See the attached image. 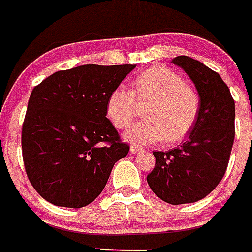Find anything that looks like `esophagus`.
<instances>
[{"mask_svg": "<svg viewBox=\"0 0 252 252\" xmlns=\"http://www.w3.org/2000/svg\"><path fill=\"white\" fill-rule=\"evenodd\" d=\"M130 151L132 154H141L142 151H144V149L140 148V146H136V145H131L130 146Z\"/></svg>", "mask_w": 252, "mask_h": 252, "instance_id": "34e87169", "label": "esophagus"}]
</instances>
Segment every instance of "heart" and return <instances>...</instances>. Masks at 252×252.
Here are the masks:
<instances>
[{"instance_id": "heart-1", "label": "heart", "mask_w": 252, "mask_h": 252, "mask_svg": "<svg viewBox=\"0 0 252 252\" xmlns=\"http://www.w3.org/2000/svg\"><path fill=\"white\" fill-rule=\"evenodd\" d=\"M132 92L116 87L107 99V116L117 128H126L146 106V117L133 124L125 139L132 144H155L161 140L178 142L194 127L201 99L183 77L166 66H154L133 81Z\"/></svg>"}]
</instances>
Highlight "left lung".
Instances as JSON below:
<instances>
[{
	"label": "left lung",
	"instance_id": "left-lung-1",
	"mask_svg": "<svg viewBox=\"0 0 252 252\" xmlns=\"http://www.w3.org/2000/svg\"><path fill=\"white\" fill-rule=\"evenodd\" d=\"M173 63L193 81L201 110L182 145L153 151L155 168L146 180L166 203H194L212 192L226 173L235 140V101L220 74L203 63L186 55Z\"/></svg>",
	"mask_w": 252,
	"mask_h": 252
}]
</instances>
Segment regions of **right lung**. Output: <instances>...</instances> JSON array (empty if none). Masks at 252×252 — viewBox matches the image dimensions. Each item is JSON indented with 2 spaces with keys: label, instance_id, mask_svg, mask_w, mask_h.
<instances>
[{
  "label": "right lung",
  "instance_id": "1",
  "mask_svg": "<svg viewBox=\"0 0 252 252\" xmlns=\"http://www.w3.org/2000/svg\"><path fill=\"white\" fill-rule=\"evenodd\" d=\"M136 65L59 70L34 87L22 124V159L45 201L81 208L101 194L130 146L107 119V99Z\"/></svg>",
  "mask_w": 252,
  "mask_h": 252
}]
</instances>
